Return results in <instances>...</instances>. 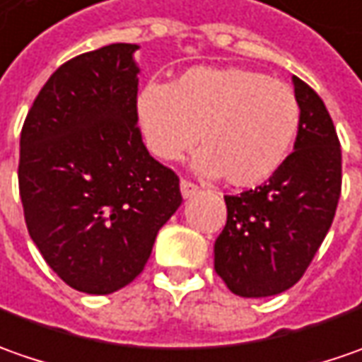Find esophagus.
Segmentation results:
<instances>
[{
    "instance_id": "esophagus-1",
    "label": "esophagus",
    "mask_w": 362,
    "mask_h": 362,
    "mask_svg": "<svg viewBox=\"0 0 362 362\" xmlns=\"http://www.w3.org/2000/svg\"><path fill=\"white\" fill-rule=\"evenodd\" d=\"M198 190H200V188H198L194 182H190V180L180 182V192L184 198H190V196H194V194H198Z\"/></svg>"
}]
</instances>
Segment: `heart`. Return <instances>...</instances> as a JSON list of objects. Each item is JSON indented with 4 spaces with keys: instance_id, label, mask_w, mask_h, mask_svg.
I'll list each match as a JSON object with an SVG mask.
<instances>
[{
    "instance_id": "b5f03b06",
    "label": "heart",
    "mask_w": 362,
    "mask_h": 362,
    "mask_svg": "<svg viewBox=\"0 0 362 362\" xmlns=\"http://www.w3.org/2000/svg\"><path fill=\"white\" fill-rule=\"evenodd\" d=\"M148 150L174 162L202 140L194 168L252 188L288 158L300 128V104L288 83L238 66H196L174 83L150 81L136 100Z\"/></svg>"
}]
</instances>
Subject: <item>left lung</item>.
Returning a JSON list of instances; mask_svg holds the SVG:
<instances>
[{
	"label": "left lung",
	"mask_w": 362,
	"mask_h": 362,
	"mask_svg": "<svg viewBox=\"0 0 362 362\" xmlns=\"http://www.w3.org/2000/svg\"><path fill=\"white\" fill-rule=\"evenodd\" d=\"M300 104L294 152L255 190L224 196L226 226L214 243L216 274L232 293H284L305 274L329 232L341 198V142L325 102L293 76Z\"/></svg>",
	"instance_id": "8db88e82"
}]
</instances>
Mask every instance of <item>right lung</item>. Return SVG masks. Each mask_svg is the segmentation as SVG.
<instances>
[{"label":"right lung","mask_w":362,"mask_h":362,"mask_svg":"<svg viewBox=\"0 0 362 362\" xmlns=\"http://www.w3.org/2000/svg\"><path fill=\"white\" fill-rule=\"evenodd\" d=\"M136 49L110 44L59 66L21 128L28 232L49 268L80 293L130 284L182 204L178 176L150 156L138 128Z\"/></svg>","instance_id":"obj_1"}]
</instances>
